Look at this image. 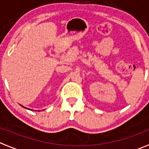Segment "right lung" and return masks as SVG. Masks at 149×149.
I'll list each match as a JSON object with an SVG mask.
<instances>
[{
	"label": "right lung",
	"instance_id": "add662e5",
	"mask_svg": "<svg viewBox=\"0 0 149 149\" xmlns=\"http://www.w3.org/2000/svg\"><path fill=\"white\" fill-rule=\"evenodd\" d=\"M19 105L21 106V107H23V108H25V109H28V110H31V109H29V108H27V107H24V106H22V105H21V104H19Z\"/></svg>",
	"mask_w": 149,
	"mask_h": 149
}]
</instances>
